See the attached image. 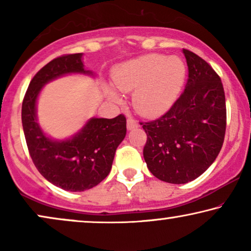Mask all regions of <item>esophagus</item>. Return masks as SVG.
<instances>
[{
  "mask_svg": "<svg viewBox=\"0 0 251 251\" xmlns=\"http://www.w3.org/2000/svg\"><path fill=\"white\" fill-rule=\"evenodd\" d=\"M138 126H139V125L136 120H133L132 118H129L128 120H126V129L128 130H132L135 128H138Z\"/></svg>",
  "mask_w": 251,
  "mask_h": 251,
  "instance_id": "esophagus-1",
  "label": "esophagus"
}]
</instances>
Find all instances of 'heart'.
<instances>
[{
  "label": "heart",
  "instance_id": "1",
  "mask_svg": "<svg viewBox=\"0 0 251 251\" xmlns=\"http://www.w3.org/2000/svg\"><path fill=\"white\" fill-rule=\"evenodd\" d=\"M186 67L180 58L162 54H146L128 60L112 73L115 88L132 95V106L138 114L152 118L169 111L183 88ZM106 96L119 101L120 96L112 88Z\"/></svg>",
  "mask_w": 251,
  "mask_h": 251
}]
</instances>
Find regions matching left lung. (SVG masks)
Masks as SVG:
<instances>
[{
  "label": "left lung",
  "mask_w": 251,
  "mask_h": 251,
  "mask_svg": "<svg viewBox=\"0 0 251 251\" xmlns=\"http://www.w3.org/2000/svg\"><path fill=\"white\" fill-rule=\"evenodd\" d=\"M186 87L166 114L140 123L147 135L144 159L160 180L185 184L201 176L221 152L226 130L225 92L207 61L184 49Z\"/></svg>",
  "instance_id": "8db88e82"
}]
</instances>
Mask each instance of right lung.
<instances>
[{"label":"right lung","mask_w":251,"mask_h":251,"mask_svg":"<svg viewBox=\"0 0 251 251\" xmlns=\"http://www.w3.org/2000/svg\"><path fill=\"white\" fill-rule=\"evenodd\" d=\"M82 56L65 54L41 68L30 81L22 107L24 133L36 169L51 184L71 192L89 190L108 176L115 151L126 133L123 114L92 118L76 135L64 140L48 137L37 123L36 101L44 84L66 74L94 75L84 70Z\"/></svg>","instance_id":"obj_1"}]
</instances>
